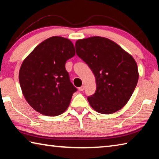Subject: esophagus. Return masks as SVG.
Masks as SVG:
<instances>
[{"label": "esophagus", "mask_w": 159, "mask_h": 159, "mask_svg": "<svg viewBox=\"0 0 159 159\" xmlns=\"http://www.w3.org/2000/svg\"><path fill=\"white\" fill-rule=\"evenodd\" d=\"M79 91H83V90H85V86L84 85H82L81 87H80L79 88Z\"/></svg>", "instance_id": "1"}]
</instances>
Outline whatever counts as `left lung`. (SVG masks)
<instances>
[{
	"label": "left lung",
	"instance_id": "obj_1",
	"mask_svg": "<svg viewBox=\"0 0 159 159\" xmlns=\"http://www.w3.org/2000/svg\"><path fill=\"white\" fill-rule=\"evenodd\" d=\"M76 54L92 70L96 91L88 98L90 105L100 114L121 109L133 95L139 79L134 58L115 42L93 36L78 40Z\"/></svg>",
	"mask_w": 159,
	"mask_h": 159
}]
</instances>
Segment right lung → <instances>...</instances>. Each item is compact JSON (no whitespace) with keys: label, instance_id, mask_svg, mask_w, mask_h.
I'll return each mask as SVG.
<instances>
[{"label":"right lung","instance_id":"1","mask_svg":"<svg viewBox=\"0 0 159 159\" xmlns=\"http://www.w3.org/2000/svg\"><path fill=\"white\" fill-rule=\"evenodd\" d=\"M75 54L70 40L52 36L37 45L23 61L19 72L20 87L37 112L55 116L68 108L77 89L70 81L65 64Z\"/></svg>","mask_w":159,"mask_h":159}]
</instances>
